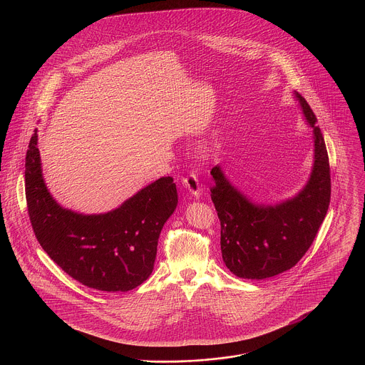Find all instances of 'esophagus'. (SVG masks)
<instances>
[{
    "instance_id": "esophagus-1",
    "label": "esophagus",
    "mask_w": 365,
    "mask_h": 365,
    "mask_svg": "<svg viewBox=\"0 0 365 365\" xmlns=\"http://www.w3.org/2000/svg\"><path fill=\"white\" fill-rule=\"evenodd\" d=\"M183 186L186 187V190L189 191L192 198L198 200L201 195V185L198 182V178L194 174H190L186 178H183Z\"/></svg>"
}]
</instances>
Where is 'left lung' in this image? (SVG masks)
I'll return each instance as SVG.
<instances>
[{
    "label": "left lung",
    "mask_w": 365,
    "mask_h": 365,
    "mask_svg": "<svg viewBox=\"0 0 365 365\" xmlns=\"http://www.w3.org/2000/svg\"><path fill=\"white\" fill-rule=\"evenodd\" d=\"M294 98L313 130L312 170L295 195L274 205L257 204L228 180L220 165L210 171L222 256L238 278L262 280L293 268L312 245L329 210L330 164L324 138L309 104L297 91Z\"/></svg>",
    "instance_id": "left-lung-1"
}]
</instances>
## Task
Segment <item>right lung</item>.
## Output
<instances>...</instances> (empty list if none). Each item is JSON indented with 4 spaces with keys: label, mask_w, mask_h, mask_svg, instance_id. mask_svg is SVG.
Listing matches in <instances>:
<instances>
[{
    "label": "right lung",
    "mask_w": 365,
    "mask_h": 365,
    "mask_svg": "<svg viewBox=\"0 0 365 365\" xmlns=\"http://www.w3.org/2000/svg\"><path fill=\"white\" fill-rule=\"evenodd\" d=\"M36 133L29 143L24 178L38 242L64 272L90 289H135L150 277L160 232L178 205L174 179L160 178L105 213L63 208L46 187Z\"/></svg>",
    "instance_id": "right-lung-1"
}]
</instances>
